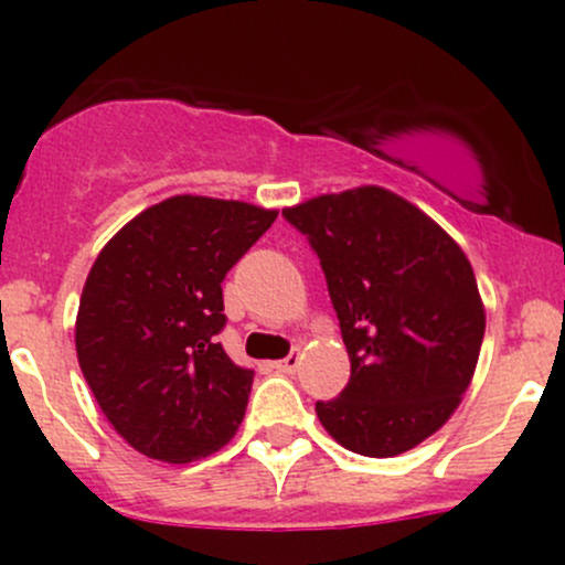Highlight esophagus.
Returning <instances> with one entry per match:
<instances>
[{
  "label": "esophagus",
  "mask_w": 565,
  "mask_h": 565,
  "mask_svg": "<svg viewBox=\"0 0 565 565\" xmlns=\"http://www.w3.org/2000/svg\"><path fill=\"white\" fill-rule=\"evenodd\" d=\"M297 366H300V355H297V353H289L287 359L276 361V369H278V372H284V374H295Z\"/></svg>",
  "instance_id": "obj_1"
}]
</instances>
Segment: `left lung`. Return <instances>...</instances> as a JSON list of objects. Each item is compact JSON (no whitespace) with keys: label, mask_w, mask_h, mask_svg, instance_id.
<instances>
[{"label":"left lung","mask_w":565,"mask_h":565,"mask_svg":"<svg viewBox=\"0 0 565 565\" xmlns=\"http://www.w3.org/2000/svg\"><path fill=\"white\" fill-rule=\"evenodd\" d=\"M284 217L319 255L350 380L316 414L337 444L395 457L444 427L476 374L486 310L436 220L380 185L323 193Z\"/></svg>","instance_id":"1"}]
</instances>
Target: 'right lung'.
Instances as JSON below:
<instances>
[{
    "label": "right lung",
    "mask_w": 565,
    "mask_h": 565,
    "mask_svg": "<svg viewBox=\"0 0 565 565\" xmlns=\"http://www.w3.org/2000/svg\"><path fill=\"white\" fill-rule=\"evenodd\" d=\"M276 215L185 193L148 206L97 255L76 355L108 423L146 457L183 465L236 436L255 372L217 342L220 284Z\"/></svg>",
    "instance_id": "add662e5"
}]
</instances>
